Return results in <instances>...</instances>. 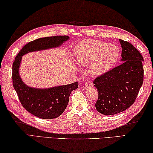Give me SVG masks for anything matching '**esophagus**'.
I'll list each match as a JSON object with an SVG mask.
<instances>
[{
    "label": "esophagus",
    "instance_id": "esophagus-1",
    "mask_svg": "<svg viewBox=\"0 0 153 153\" xmlns=\"http://www.w3.org/2000/svg\"><path fill=\"white\" fill-rule=\"evenodd\" d=\"M93 87V83L91 81H87L85 82V88H92Z\"/></svg>",
    "mask_w": 153,
    "mask_h": 153
}]
</instances>
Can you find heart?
Returning <instances> with one entry per match:
<instances>
[{
  "mask_svg": "<svg viewBox=\"0 0 153 153\" xmlns=\"http://www.w3.org/2000/svg\"><path fill=\"white\" fill-rule=\"evenodd\" d=\"M74 55L79 62L89 66L93 76H100L109 71L120 57L116 45L95 39H86L77 44Z\"/></svg>",
  "mask_w": 153,
  "mask_h": 153,
  "instance_id": "obj_1",
  "label": "heart"
}]
</instances>
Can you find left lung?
I'll list each match as a JSON object with an SVG mask.
<instances>
[{"label":"left lung","mask_w":153,"mask_h":153,"mask_svg":"<svg viewBox=\"0 0 153 153\" xmlns=\"http://www.w3.org/2000/svg\"><path fill=\"white\" fill-rule=\"evenodd\" d=\"M122 64L100 75L93 81L99 93L96 109L111 116L125 111L134 103L143 83V56L128 42L119 39Z\"/></svg>","instance_id":"obj_1"}]
</instances>
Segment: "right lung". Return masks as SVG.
Instances as JSON below:
<instances>
[{
  "instance_id": "obj_1",
  "label": "right lung",
  "mask_w": 153,
  "mask_h": 153,
  "mask_svg": "<svg viewBox=\"0 0 153 153\" xmlns=\"http://www.w3.org/2000/svg\"><path fill=\"white\" fill-rule=\"evenodd\" d=\"M69 39L67 36L39 38L24 45L13 64V87L17 93L21 105L29 113L42 119H53L63 113L68 103L69 97L79 87L77 82L48 89L28 87L23 82L19 72L22 56L29 52L57 48Z\"/></svg>"
}]
</instances>
